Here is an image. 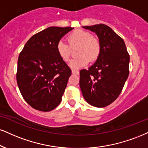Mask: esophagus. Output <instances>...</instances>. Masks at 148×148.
<instances>
[{
    "label": "esophagus",
    "instance_id": "esophagus-1",
    "mask_svg": "<svg viewBox=\"0 0 148 148\" xmlns=\"http://www.w3.org/2000/svg\"><path fill=\"white\" fill-rule=\"evenodd\" d=\"M72 73L73 74H76V75H78V74H79V72L78 70H76V69H72Z\"/></svg>",
    "mask_w": 148,
    "mask_h": 148
}]
</instances>
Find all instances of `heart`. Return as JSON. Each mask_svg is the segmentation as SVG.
Returning <instances> with one entry per match:
<instances>
[{
    "mask_svg": "<svg viewBox=\"0 0 148 148\" xmlns=\"http://www.w3.org/2000/svg\"><path fill=\"white\" fill-rule=\"evenodd\" d=\"M70 45H79L77 54L79 56L73 58L69 62V65L72 69H79L88 65L90 61L95 60L99 57L101 51L100 42L92 36L91 33L82 29H77L73 32L69 36ZM57 54L64 61H68L70 57V47L63 40H60L56 44Z\"/></svg>",
    "mask_w": 148,
    "mask_h": 148,
    "instance_id": "heart-1",
    "label": "heart"
}]
</instances>
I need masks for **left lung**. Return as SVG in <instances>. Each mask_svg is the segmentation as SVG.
Listing matches in <instances>:
<instances>
[{"label": "left lung", "mask_w": 148, "mask_h": 148, "mask_svg": "<svg viewBox=\"0 0 148 148\" xmlns=\"http://www.w3.org/2000/svg\"><path fill=\"white\" fill-rule=\"evenodd\" d=\"M83 27L97 35L101 51L91 67L80 71V88L89 104L104 108L122 91L129 76L130 55L124 40L110 27L99 24Z\"/></svg>", "instance_id": "1"}]
</instances>
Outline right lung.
<instances>
[{"label":"right lung","mask_w":148,"mask_h":148,"mask_svg":"<svg viewBox=\"0 0 148 148\" xmlns=\"http://www.w3.org/2000/svg\"><path fill=\"white\" fill-rule=\"evenodd\" d=\"M72 27H49L29 39L18 59L17 84L30 106L49 112L60 104L72 71L56 51V44Z\"/></svg>","instance_id":"right-lung-1"}]
</instances>
